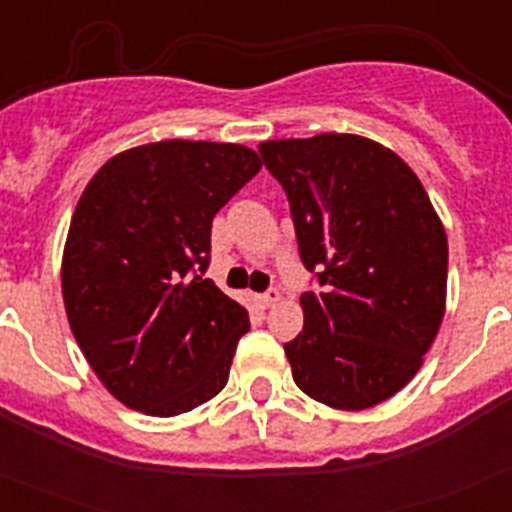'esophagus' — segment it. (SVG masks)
Here are the masks:
<instances>
[{
  "instance_id": "esophagus-1",
  "label": "esophagus",
  "mask_w": 512,
  "mask_h": 512,
  "mask_svg": "<svg viewBox=\"0 0 512 512\" xmlns=\"http://www.w3.org/2000/svg\"><path fill=\"white\" fill-rule=\"evenodd\" d=\"M279 300H282V292H279V289H269V292H264V295H259V302H261V305H264V307H274Z\"/></svg>"
}]
</instances>
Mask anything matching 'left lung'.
<instances>
[{
	"mask_svg": "<svg viewBox=\"0 0 512 512\" xmlns=\"http://www.w3.org/2000/svg\"><path fill=\"white\" fill-rule=\"evenodd\" d=\"M289 197L302 264L325 292L300 297L284 343L295 384L336 410L390 400L423 366L446 312L449 241L415 171L364 135L264 140Z\"/></svg>",
	"mask_w": 512,
	"mask_h": 512,
	"instance_id": "8db88e82",
	"label": "left lung"
}]
</instances>
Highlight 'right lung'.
Wrapping results in <instances>:
<instances>
[{
	"instance_id": "1",
	"label": "right lung",
	"mask_w": 512,
	"mask_h": 512,
	"mask_svg": "<svg viewBox=\"0 0 512 512\" xmlns=\"http://www.w3.org/2000/svg\"><path fill=\"white\" fill-rule=\"evenodd\" d=\"M238 143L161 140L112 156L76 202L61 261L71 333L115 400L156 418L228 384L248 310L212 279V217L259 174Z\"/></svg>"
}]
</instances>
